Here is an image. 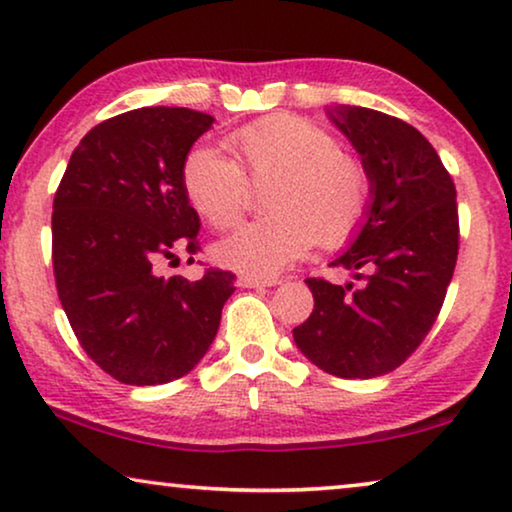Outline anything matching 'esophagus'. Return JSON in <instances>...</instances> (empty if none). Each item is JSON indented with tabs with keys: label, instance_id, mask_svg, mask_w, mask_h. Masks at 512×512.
Segmentation results:
<instances>
[{
	"label": "esophagus",
	"instance_id": "obj_1",
	"mask_svg": "<svg viewBox=\"0 0 512 512\" xmlns=\"http://www.w3.org/2000/svg\"><path fill=\"white\" fill-rule=\"evenodd\" d=\"M282 279L277 277H256V275H240L237 277V284L242 289H258V286H277Z\"/></svg>",
	"mask_w": 512,
	"mask_h": 512
}]
</instances>
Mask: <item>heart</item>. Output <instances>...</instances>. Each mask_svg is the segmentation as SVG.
I'll return each instance as SVG.
<instances>
[{
  "instance_id": "heart-1",
  "label": "heart",
  "mask_w": 512,
  "mask_h": 512,
  "mask_svg": "<svg viewBox=\"0 0 512 512\" xmlns=\"http://www.w3.org/2000/svg\"><path fill=\"white\" fill-rule=\"evenodd\" d=\"M233 158L195 144L181 163V186L195 212L216 230L244 219L251 186L263 188L261 221L216 247V258L247 275H275L317 242H352L370 209V174L331 132L296 114H272L230 132Z\"/></svg>"
}]
</instances>
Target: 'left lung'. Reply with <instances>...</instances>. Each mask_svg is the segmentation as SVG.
<instances>
[{
  "label": "left lung",
  "mask_w": 512,
  "mask_h": 512,
  "mask_svg": "<svg viewBox=\"0 0 512 512\" xmlns=\"http://www.w3.org/2000/svg\"><path fill=\"white\" fill-rule=\"evenodd\" d=\"M331 121L370 174L368 219L331 265L366 284L305 279L314 310L293 340L326 373L368 380L408 361L436 324L459 254L457 188L429 139L401 118L340 107Z\"/></svg>",
  "instance_id": "8db88e82"
}]
</instances>
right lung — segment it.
Returning a JSON list of instances; mask_svg holds the SVG:
<instances>
[{
    "instance_id": "1",
    "label": "right lung",
    "mask_w": 512,
    "mask_h": 512,
    "mask_svg": "<svg viewBox=\"0 0 512 512\" xmlns=\"http://www.w3.org/2000/svg\"><path fill=\"white\" fill-rule=\"evenodd\" d=\"M214 118L142 107L95 125L76 146L53 200V272L76 340L123 384H165L198 366L216 338L235 275L198 282L158 268L198 254L200 216L181 163Z\"/></svg>"
}]
</instances>
